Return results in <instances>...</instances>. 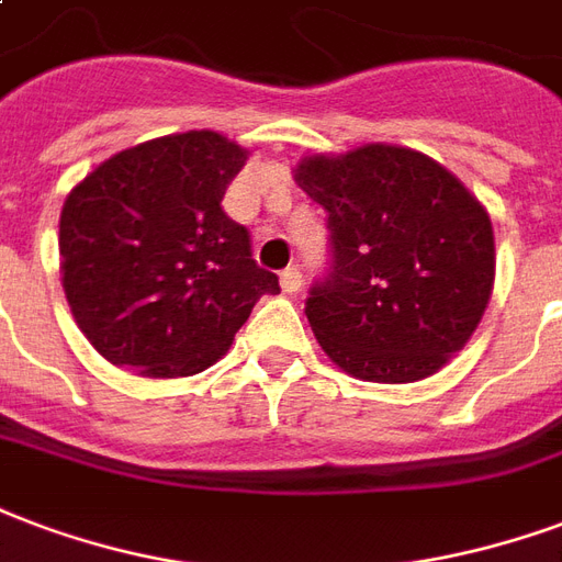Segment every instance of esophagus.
Returning <instances> with one entry per match:
<instances>
[{
	"label": "esophagus",
	"instance_id": "1",
	"mask_svg": "<svg viewBox=\"0 0 562 562\" xmlns=\"http://www.w3.org/2000/svg\"><path fill=\"white\" fill-rule=\"evenodd\" d=\"M280 285H282V292L285 294H297L301 292V285H303V273L297 265H292V268H285L280 273Z\"/></svg>",
	"mask_w": 562,
	"mask_h": 562
}]
</instances>
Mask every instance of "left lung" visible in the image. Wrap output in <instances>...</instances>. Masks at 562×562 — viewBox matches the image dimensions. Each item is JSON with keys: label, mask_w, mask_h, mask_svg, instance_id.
<instances>
[{"label": "left lung", "mask_w": 562, "mask_h": 562, "mask_svg": "<svg viewBox=\"0 0 562 562\" xmlns=\"http://www.w3.org/2000/svg\"><path fill=\"white\" fill-rule=\"evenodd\" d=\"M294 181L327 211L330 270L306 318L342 372L411 384L471 339L494 289V232L450 169L402 145L313 154Z\"/></svg>", "instance_id": "8db88e82"}]
</instances>
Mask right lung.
Listing matches in <instances>:
<instances>
[{"label": "right lung", "instance_id": "add662e5", "mask_svg": "<svg viewBox=\"0 0 562 562\" xmlns=\"http://www.w3.org/2000/svg\"><path fill=\"white\" fill-rule=\"evenodd\" d=\"M247 154L214 131L172 133L112 154L68 193L61 285L112 366L196 375L226 355L261 294L280 292L223 211Z\"/></svg>", "mask_w": 562, "mask_h": 562}]
</instances>
